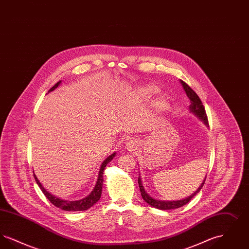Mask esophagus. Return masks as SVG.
<instances>
[{
  "mask_svg": "<svg viewBox=\"0 0 249 249\" xmlns=\"http://www.w3.org/2000/svg\"><path fill=\"white\" fill-rule=\"evenodd\" d=\"M126 148H127L128 151H134V150L137 149V144H136L135 141L130 140L129 142H127V143H126Z\"/></svg>",
  "mask_w": 249,
  "mask_h": 249,
  "instance_id": "esophagus-1",
  "label": "esophagus"
}]
</instances>
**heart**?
Listing matches in <instances>:
<instances>
[{
  "label": "heart",
  "mask_w": 249,
  "mask_h": 249,
  "mask_svg": "<svg viewBox=\"0 0 249 249\" xmlns=\"http://www.w3.org/2000/svg\"><path fill=\"white\" fill-rule=\"evenodd\" d=\"M159 92V89L156 88L154 86H148V87H145V88H142L141 89V93L142 96L146 97V98H150L152 96L157 94ZM167 105V101L164 98H161L159 100V102L156 104V107L157 109L159 110H162Z\"/></svg>",
  "instance_id": "obj_1"
}]
</instances>
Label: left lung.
Listing matches in <instances>:
<instances>
[{
    "label": "left lung",
    "mask_w": 249,
    "mask_h": 249,
    "mask_svg": "<svg viewBox=\"0 0 249 249\" xmlns=\"http://www.w3.org/2000/svg\"><path fill=\"white\" fill-rule=\"evenodd\" d=\"M180 82L182 84V86H183V88H184L186 93H187L189 99L190 100V111H191L192 113H194L197 117H199L207 127H209L207 115H206V112H205V109H204V107H203V105H202V103H201V99L199 98V96L190 88L188 84L185 83V82L182 81V80H181ZM205 180H206V178H204V181L201 183V187L197 190V191H196L195 193H193L191 196H190L189 198L184 199V200H181V201H158V200L153 199L152 197H150V196L144 191V189H143V187H142V181H141L140 177L138 178V184H139V189H140V191H141V195H142V199L146 201L149 205L153 206L155 208L160 209V210H169V209L179 208V207H181V206L187 204V203L201 190V188H202L203 185H204Z\"/></svg>",
    "instance_id": "8db88e82"
}]
</instances>
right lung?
Masks as SVG:
<instances>
[{"instance_id": "right-lung-1", "label": "right lung", "mask_w": 249, "mask_h": 249, "mask_svg": "<svg viewBox=\"0 0 249 249\" xmlns=\"http://www.w3.org/2000/svg\"><path fill=\"white\" fill-rule=\"evenodd\" d=\"M59 83H60V81L57 84H55V85L48 90V92H49V91H52L53 89H55L59 86ZM115 156H116V153L109 156L107 160L103 162V164L101 166V169H100V172H99V178H98L96 186H95L94 189L92 190V192H91L88 197H86L85 199H82V200H80V201H64V200H61V199H59V198L53 196L52 194H50L49 192H48L47 190H45V188L41 185V183L39 182V180L37 179L35 174H34V176H35L36 183L38 184L39 188L43 191V193L45 194V196L48 198V201H50L53 205H55L56 207L60 208V209H62V210H64V211H84V210H87V209L90 208L92 205H94L95 203L100 200L101 195H102V189H103L104 171H105V168L107 167V163L110 162V161L113 160V158H114Z\"/></svg>"}]
</instances>
